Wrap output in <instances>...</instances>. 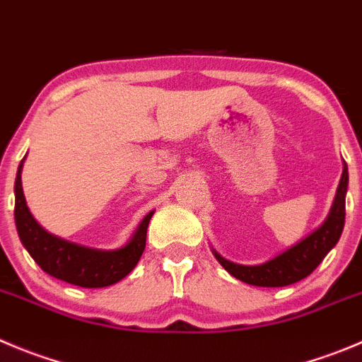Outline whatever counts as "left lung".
Here are the masks:
<instances>
[{"mask_svg": "<svg viewBox=\"0 0 362 362\" xmlns=\"http://www.w3.org/2000/svg\"><path fill=\"white\" fill-rule=\"evenodd\" d=\"M346 187H349V170H346L345 163L336 199H334V204L325 222L308 238L288 249L286 252L279 254L274 259L257 264V267H245V264L230 263L216 252L215 257L233 277L240 279L247 284H252V286L281 288L302 281L322 263L323 257L329 254V250L338 243L339 236H341L343 226H345Z\"/></svg>", "mask_w": 362, "mask_h": 362, "instance_id": "1", "label": "left lung"}]
</instances>
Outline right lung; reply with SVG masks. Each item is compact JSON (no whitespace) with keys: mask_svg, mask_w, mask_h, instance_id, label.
Masks as SVG:
<instances>
[{"mask_svg":"<svg viewBox=\"0 0 362 362\" xmlns=\"http://www.w3.org/2000/svg\"><path fill=\"white\" fill-rule=\"evenodd\" d=\"M21 170H23V161L16 175V209H13L16 227L23 245L46 274L74 286L105 288L119 282L136 267L146 249L147 226L154 211L147 213L133 235L132 242L122 249H87L49 235L37 223L26 206L23 185H21Z\"/></svg>","mask_w":362,"mask_h":362,"instance_id":"obj_1","label":"right lung"}]
</instances>
